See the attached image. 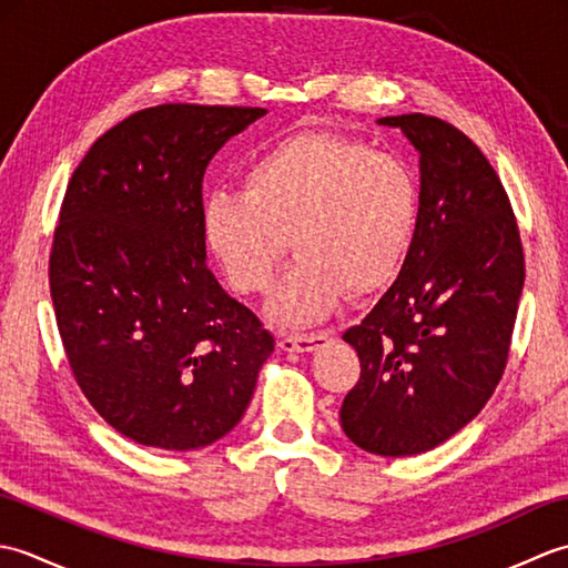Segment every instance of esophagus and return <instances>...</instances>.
Here are the masks:
<instances>
[{
    "mask_svg": "<svg viewBox=\"0 0 568 568\" xmlns=\"http://www.w3.org/2000/svg\"><path fill=\"white\" fill-rule=\"evenodd\" d=\"M329 342L327 334H297V336H281L277 339V346L283 348V352H297V354H310V352H317L324 344Z\"/></svg>",
    "mask_w": 568,
    "mask_h": 568,
    "instance_id": "34e87169",
    "label": "esophagus"
}]
</instances>
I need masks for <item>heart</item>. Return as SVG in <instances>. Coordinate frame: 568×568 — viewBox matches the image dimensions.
Returning <instances> with one entry per match:
<instances>
[{
    "instance_id": "heart-1",
    "label": "heart",
    "mask_w": 568,
    "mask_h": 568,
    "mask_svg": "<svg viewBox=\"0 0 568 568\" xmlns=\"http://www.w3.org/2000/svg\"><path fill=\"white\" fill-rule=\"evenodd\" d=\"M422 187L413 168L356 141L303 131L246 163L241 192H212L202 236L226 283L263 293L287 248L297 263L265 305L281 329L329 317L344 291L388 287L415 246Z\"/></svg>"
}]
</instances>
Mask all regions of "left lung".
<instances>
[{
  "instance_id": "8db88e82",
  "label": "left lung",
  "mask_w": 568,
  "mask_h": 568,
  "mask_svg": "<svg viewBox=\"0 0 568 568\" xmlns=\"http://www.w3.org/2000/svg\"><path fill=\"white\" fill-rule=\"evenodd\" d=\"M419 153L422 214L397 281L344 332L361 378L342 429L378 456H415L474 419L508 361L525 256L508 195L486 155L427 114L383 116Z\"/></svg>"
}]
</instances>
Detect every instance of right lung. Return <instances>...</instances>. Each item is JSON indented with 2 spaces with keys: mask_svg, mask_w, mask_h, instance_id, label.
<instances>
[{
  "mask_svg": "<svg viewBox=\"0 0 568 568\" xmlns=\"http://www.w3.org/2000/svg\"><path fill=\"white\" fill-rule=\"evenodd\" d=\"M261 106L161 104L106 131L72 173L51 297L72 376L131 442L168 452L232 432L273 336L207 268L202 178Z\"/></svg>",
  "mask_w": 568,
  "mask_h": 568,
  "instance_id": "right-lung-1",
  "label": "right lung"
}]
</instances>
